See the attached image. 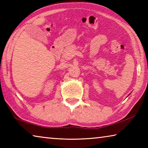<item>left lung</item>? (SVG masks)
Wrapping results in <instances>:
<instances>
[{
	"label": "left lung",
	"instance_id": "obj_1",
	"mask_svg": "<svg viewBox=\"0 0 148 148\" xmlns=\"http://www.w3.org/2000/svg\"><path fill=\"white\" fill-rule=\"evenodd\" d=\"M129 95H130V94H129ZM129 95H128V96H129Z\"/></svg>",
	"mask_w": 148,
	"mask_h": 148
}]
</instances>
